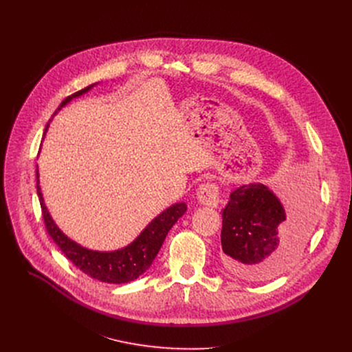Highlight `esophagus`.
Instances as JSON below:
<instances>
[{
    "label": "esophagus",
    "instance_id": "34e87169",
    "mask_svg": "<svg viewBox=\"0 0 352 352\" xmlns=\"http://www.w3.org/2000/svg\"><path fill=\"white\" fill-rule=\"evenodd\" d=\"M197 198L201 206L215 208L219 202V191L215 184H202L197 191Z\"/></svg>",
    "mask_w": 352,
    "mask_h": 352
}]
</instances>
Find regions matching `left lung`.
Returning a JSON list of instances; mask_svg holds the SVG:
<instances>
[{
    "label": "left lung",
    "instance_id": "8db88e82",
    "mask_svg": "<svg viewBox=\"0 0 352 352\" xmlns=\"http://www.w3.org/2000/svg\"><path fill=\"white\" fill-rule=\"evenodd\" d=\"M308 192L292 197L285 211L264 184H243L234 190L223 210L224 267L247 281L271 280L285 271L309 234L314 199Z\"/></svg>",
    "mask_w": 352,
    "mask_h": 352
}]
</instances>
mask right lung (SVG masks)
<instances>
[{
	"label": "right lung",
	"instance_id": "add662e5",
	"mask_svg": "<svg viewBox=\"0 0 352 352\" xmlns=\"http://www.w3.org/2000/svg\"><path fill=\"white\" fill-rule=\"evenodd\" d=\"M97 84L88 85L87 88L76 92L69 97H67L55 111L54 116L58 111L65 107L71 100L78 98L82 94L96 87ZM50 124H47L44 137L48 129ZM40 174L36 168V192H38L43 218L45 223V228L48 235L52 238V241L58 245L61 252L68 258V260L80 268L84 274L89 275L91 278L98 280L101 283L108 284H126L129 281L137 280L141 274H144L148 268L151 267L153 261L164 243V239L171 230V227L177 223L178 218L182 217L187 211L186 202H175L171 207L164 210L158 214L150 224H148L140 235L134 239L133 243L128 245L116 250V251H96L85 248L76 241L68 238L58 226L54 223L52 217L48 212V208L44 202L43 192L40 188Z\"/></svg>",
	"mask_w": 352,
	"mask_h": 352
}]
</instances>
